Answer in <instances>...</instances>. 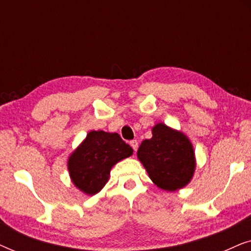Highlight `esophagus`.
<instances>
[{"label": "esophagus", "mask_w": 251, "mask_h": 251, "mask_svg": "<svg viewBox=\"0 0 251 251\" xmlns=\"http://www.w3.org/2000/svg\"><path fill=\"white\" fill-rule=\"evenodd\" d=\"M130 145H131V147L133 149V151H137V149H138V142H137L136 139H133V140H131V142H130Z\"/></svg>", "instance_id": "obj_1"}]
</instances>
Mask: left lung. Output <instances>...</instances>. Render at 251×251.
<instances>
[{"label": "left lung", "mask_w": 251, "mask_h": 251, "mask_svg": "<svg viewBox=\"0 0 251 251\" xmlns=\"http://www.w3.org/2000/svg\"><path fill=\"white\" fill-rule=\"evenodd\" d=\"M153 137L143 140L137 156L157 187L176 191L186 186L195 169L193 146L184 133L163 123L154 126Z\"/></svg>", "instance_id": "left-lung-1"}]
</instances>
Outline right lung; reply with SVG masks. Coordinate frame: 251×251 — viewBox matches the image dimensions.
<instances>
[{"mask_svg": "<svg viewBox=\"0 0 251 251\" xmlns=\"http://www.w3.org/2000/svg\"><path fill=\"white\" fill-rule=\"evenodd\" d=\"M132 152L119 133L90 131L68 160L72 180L85 194L98 193L107 183L112 167Z\"/></svg>", "mask_w": 251, "mask_h": 251, "instance_id": "1", "label": "right lung"}]
</instances>
